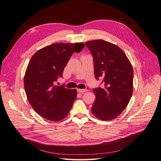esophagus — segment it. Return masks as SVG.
I'll return each mask as SVG.
<instances>
[{
	"label": "esophagus",
	"instance_id": "34e87169",
	"mask_svg": "<svg viewBox=\"0 0 161 161\" xmlns=\"http://www.w3.org/2000/svg\"><path fill=\"white\" fill-rule=\"evenodd\" d=\"M88 90L87 89H77V92L80 93H84L86 92H87Z\"/></svg>",
	"mask_w": 161,
	"mask_h": 161
}]
</instances>
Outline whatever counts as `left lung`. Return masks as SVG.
<instances>
[{
  "instance_id": "obj_1",
  "label": "left lung",
  "mask_w": 161,
  "mask_h": 161,
  "mask_svg": "<svg viewBox=\"0 0 161 161\" xmlns=\"http://www.w3.org/2000/svg\"><path fill=\"white\" fill-rule=\"evenodd\" d=\"M85 45L94 58L96 80L103 79V86L93 89L96 100L92 112L101 120H112L126 108L132 97V66L124 51L114 44L99 39Z\"/></svg>"
}]
</instances>
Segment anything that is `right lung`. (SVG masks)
<instances>
[{
    "mask_svg": "<svg viewBox=\"0 0 161 161\" xmlns=\"http://www.w3.org/2000/svg\"><path fill=\"white\" fill-rule=\"evenodd\" d=\"M84 47L82 43H55L37 51L31 59L24 77L26 95L37 114L51 121L63 120L76 99L75 90L57 86L70 57Z\"/></svg>",
    "mask_w": 161,
    "mask_h": 161,
    "instance_id": "1",
    "label": "right lung"
}]
</instances>
